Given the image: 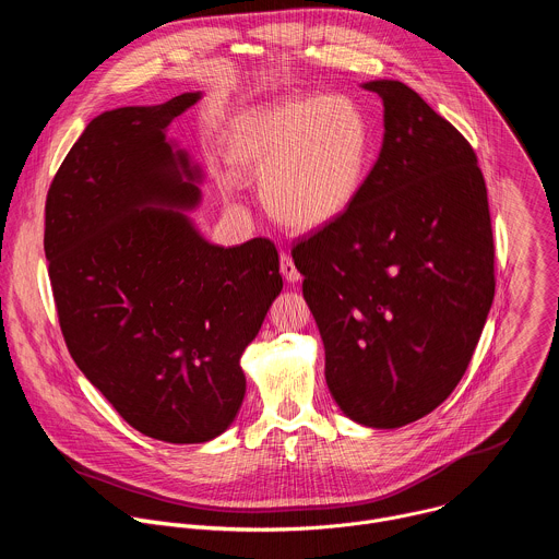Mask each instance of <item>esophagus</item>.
<instances>
[{
	"label": "esophagus",
	"instance_id": "esophagus-1",
	"mask_svg": "<svg viewBox=\"0 0 559 559\" xmlns=\"http://www.w3.org/2000/svg\"><path fill=\"white\" fill-rule=\"evenodd\" d=\"M281 274L285 276V281L287 283H298L300 281V272L296 270V265H294V261H292V257L289 254H281Z\"/></svg>",
	"mask_w": 559,
	"mask_h": 559
}]
</instances>
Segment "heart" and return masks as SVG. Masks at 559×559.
Segmentation results:
<instances>
[{
  "label": "heart",
  "instance_id": "b5f03b06",
  "mask_svg": "<svg viewBox=\"0 0 559 559\" xmlns=\"http://www.w3.org/2000/svg\"><path fill=\"white\" fill-rule=\"evenodd\" d=\"M238 173L261 177L267 212L318 229L358 199L371 158V123L345 95H294L238 115L229 130Z\"/></svg>",
  "mask_w": 559,
  "mask_h": 559
}]
</instances>
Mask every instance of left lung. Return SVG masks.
<instances>
[{
    "label": "left lung",
    "instance_id": "1",
    "mask_svg": "<svg viewBox=\"0 0 559 559\" xmlns=\"http://www.w3.org/2000/svg\"><path fill=\"white\" fill-rule=\"evenodd\" d=\"M382 99V147L354 205L292 257L325 345L341 412L397 429L442 405L464 376L493 302L485 177L468 141L416 91Z\"/></svg>",
    "mask_w": 559,
    "mask_h": 559
}]
</instances>
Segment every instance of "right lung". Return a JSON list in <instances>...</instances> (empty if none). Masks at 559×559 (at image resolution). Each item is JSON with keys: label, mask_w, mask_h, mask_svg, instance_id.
Wrapping results in <instances>:
<instances>
[{"label": "right lung", "mask_w": 559, "mask_h": 559, "mask_svg": "<svg viewBox=\"0 0 559 559\" xmlns=\"http://www.w3.org/2000/svg\"><path fill=\"white\" fill-rule=\"evenodd\" d=\"M201 97L102 112L46 199L44 250L72 360L130 427L173 444L234 423L241 356L283 289L267 238L214 246L190 216L205 175L168 128Z\"/></svg>", "instance_id": "right-lung-1"}]
</instances>
